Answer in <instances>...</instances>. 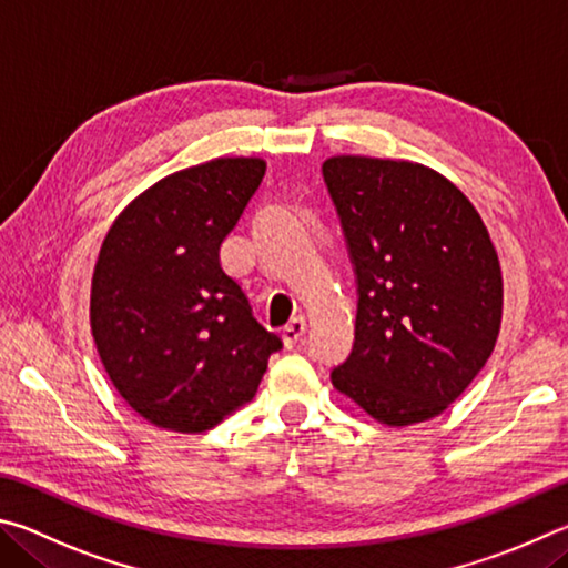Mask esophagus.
Wrapping results in <instances>:
<instances>
[{
    "mask_svg": "<svg viewBox=\"0 0 568 568\" xmlns=\"http://www.w3.org/2000/svg\"><path fill=\"white\" fill-rule=\"evenodd\" d=\"M304 334H306V320L304 316H294V320L282 329V339L290 349H294V346H300L304 342Z\"/></svg>",
    "mask_w": 568,
    "mask_h": 568,
    "instance_id": "1",
    "label": "esophagus"
}]
</instances>
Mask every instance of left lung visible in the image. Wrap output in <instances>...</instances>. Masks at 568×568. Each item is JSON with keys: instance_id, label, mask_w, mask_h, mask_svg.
<instances>
[{"instance_id": "left-lung-1", "label": "left lung", "mask_w": 568, "mask_h": 568, "mask_svg": "<svg viewBox=\"0 0 568 568\" xmlns=\"http://www.w3.org/2000/svg\"><path fill=\"white\" fill-rule=\"evenodd\" d=\"M322 174L359 294L352 354L332 384L382 424L439 416L484 369L501 329L489 232L462 189L424 164L344 154Z\"/></svg>"}]
</instances>
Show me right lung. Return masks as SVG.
<instances>
[{
	"label": "right lung",
	"instance_id": "add662e5",
	"mask_svg": "<svg viewBox=\"0 0 568 568\" xmlns=\"http://www.w3.org/2000/svg\"><path fill=\"white\" fill-rule=\"evenodd\" d=\"M264 172V159L222 156L159 179L99 248L89 302L99 359L159 429H212L254 399L268 356L282 349L219 264Z\"/></svg>",
	"mask_w": 568,
	"mask_h": 568
}]
</instances>
